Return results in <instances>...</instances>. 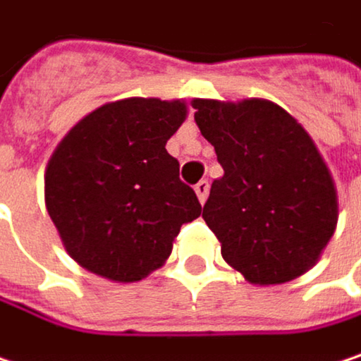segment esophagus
<instances>
[{"instance_id":"obj_1","label":"esophagus","mask_w":361,"mask_h":361,"mask_svg":"<svg viewBox=\"0 0 361 361\" xmlns=\"http://www.w3.org/2000/svg\"><path fill=\"white\" fill-rule=\"evenodd\" d=\"M195 193H197V200L204 204L206 202V197H208V193H210V183L204 178V180H200L197 185H195Z\"/></svg>"}]
</instances>
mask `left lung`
<instances>
[{"label": "left lung", "instance_id": "8db88e82", "mask_svg": "<svg viewBox=\"0 0 361 361\" xmlns=\"http://www.w3.org/2000/svg\"><path fill=\"white\" fill-rule=\"evenodd\" d=\"M191 104L225 170L202 212L223 259L261 286L311 269L338 221L336 187L311 136L263 98Z\"/></svg>", "mask_w": 361, "mask_h": 361}]
</instances>
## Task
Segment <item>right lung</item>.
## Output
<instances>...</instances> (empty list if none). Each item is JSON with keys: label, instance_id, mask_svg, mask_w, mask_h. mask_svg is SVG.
<instances>
[{"label": "right lung", "instance_id": "obj_1", "mask_svg": "<svg viewBox=\"0 0 361 361\" xmlns=\"http://www.w3.org/2000/svg\"><path fill=\"white\" fill-rule=\"evenodd\" d=\"M185 117V100L123 98L88 113L54 149L46 208L84 269L138 281L166 263L180 227L202 214L166 151Z\"/></svg>", "mask_w": 361, "mask_h": 361}]
</instances>
